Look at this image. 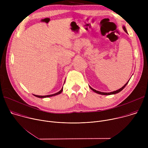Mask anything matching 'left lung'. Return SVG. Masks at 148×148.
<instances>
[{
  "label": "left lung",
  "mask_w": 148,
  "mask_h": 148,
  "mask_svg": "<svg viewBox=\"0 0 148 148\" xmlns=\"http://www.w3.org/2000/svg\"><path fill=\"white\" fill-rule=\"evenodd\" d=\"M122 28H123V30L126 33H128V32H127V30H126V28H125V27L123 26V27H122ZM130 81V80H129ZM129 81L126 82L125 85L122 87V88H121L120 89H119V90H116V91H113V92H100V91H97V90H94V88H91V87H90V88L93 91H94L95 92H96V93H97V94H101V95H112V94H117V93H118V92H119L120 91H121L125 87V86L127 85V84L128 83V82H129Z\"/></svg>",
  "instance_id": "1"
}]
</instances>
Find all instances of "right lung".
<instances>
[{
  "mask_svg": "<svg viewBox=\"0 0 148 148\" xmlns=\"http://www.w3.org/2000/svg\"><path fill=\"white\" fill-rule=\"evenodd\" d=\"M62 90H63V87L61 88V90L60 91H58V92H57V93H55V94H51V95H45V96H41V95H34V94H33V95H34V96H35V97H38V98H48V97H50L55 96V95H58V94H61V93L62 92Z\"/></svg>",
  "mask_w": 148,
  "mask_h": 148,
  "instance_id": "right-lung-1",
  "label": "right lung"
}]
</instances>
